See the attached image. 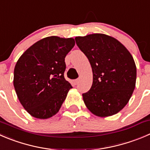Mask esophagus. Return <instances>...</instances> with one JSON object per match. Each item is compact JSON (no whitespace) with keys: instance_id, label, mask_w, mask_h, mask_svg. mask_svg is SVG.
<instances>
[{"instance_id":"esophagus-1","label":"esophagus","mask_w":150,"mask_h":150,"mask_svg":"<svg viewBox=\"0 0 150 150\" xmlns=\"http://www.w3.org/2000/svg\"><path fill=\"white\" fill-rule=\"evenodd\" d=\"M78 81H79V80H78V79L74 80V81H73V83H74V84H75V85H77V84L78 83Z\"/></svg>"}]
</instances>
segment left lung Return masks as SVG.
<instances>
[{"label": "left lung", "instance_id": "left-lung-1", "mask_svg": "<svg viewBox=\"0 0 150 150\" xmlns=\"http://www.w3.org/2000/svg\"><path fill=\"white\" fill-rule=\"evenodd\" d=\"M75 42L93 72L92 86L83 94L86 106L100 117L117 114L128 103L136 86L133 56L118 40L103 33L77 36Z\"/></svg>", "mask_w": 150, "mask_h": 150}]
</instances>
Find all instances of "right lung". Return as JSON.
Returning a JSON list of instances; mask_svg holds the SVG:
<instances>
[{
  "mask_svg": "<svg viewBox=\"0 0 150 150\" xmlns=\"http://www.w3.org/2000/svg\"><path fill=\"white\" fill-rule=\"evenodd\" d=\"M75 42L72 38L48 36L24 52L15 65L14 86L20 103L37 119L59 112L72 88L65 80V57Z\"/></svg>",
  "mask_w": 150,
  "mask_h": 150,
  "instance_id": "add662e5",
  "label": "right lung"
}]
</instances>
